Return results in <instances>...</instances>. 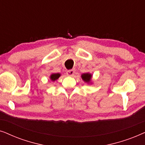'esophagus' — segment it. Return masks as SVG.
I'll return each mask as SVG.
<instances>
[{"label": "esophagus", "mask_w": 145, "mask_h": 145, "mask_svg": "<svg viewBox=\"0 0 145 145\" xmlns=\"http://www.w3.org/2000/svg\"><path fill=\"white\" fill-rule=\"evenodd\" d=\"M75 71L74 70H72V69H71V70H69L67 72V74L69 75V76H73L74 74Z\"/></svg>", "instance_id": "1"}]
</instances>
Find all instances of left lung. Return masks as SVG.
<instances>
[{
  "instance_id": "8db88e82",
  "label": "left lung",
  "mask_w": 145,
  "mask_h": 145,
  "mask_svg": "<svg viewBox=\"0 0 145 145\" xmlns=\"http://www.w3.org/2000/svg\"><path fill=\"white\" fill-rule=\"evenodd\" d=\"M91 77H92V75L90 74H88V73L83 74L82 75V78L85 81V82H89V81L90 80Z\"/></svg>"
}]
</instances>
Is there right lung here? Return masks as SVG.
I'll list each match as a JSON object with an SVG mask.
<instances>
[{"label":"right lung","instance_id":"obj_1","mask_svg":"<svg viewBox=\"0 0 145 145\" xmlns=\"http://www.w3.org/2000/svg\"><path fill=\"white\" fill-rule=\"evenodd\" d=\"M60 74H59V73H56V74H53L51 75L50 78L51 79V80L54 81L55 80H57V78H59V77L60 76Z\"/></svg>","mask_w":145,"mask_h":145}]
</instances>
